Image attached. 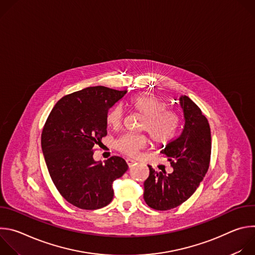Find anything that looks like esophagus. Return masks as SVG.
<instances>
[{"label":"esophagus","mask_w":255,"mask_h":255,"mask_svg":"<svg viewBox=\"0 0 255 255\" xmlns=\"http://www.w3.org/2000/svg\"><path fill=\"white\" fill-rule=\"evenodd\" d=\"M126 162H127V164H128V166L129 167H131V166H133L134 165V163L136 162L135 160H133V159H130V158H127L126 159Z\"/></svg>","instance_id":"1"}]
</instances>
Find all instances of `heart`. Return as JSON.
<instances>
[{"label":"heart","mask_w":255,"mask_h":255,"mask_svg":"<svg viewBox=\"0 0 255 255\" xmlns=\"http://www.w3.org/2000/svg\"><path fill=\"white\" fill-rule=\"evenodd\" d=\"M130 106L135 111L143 115L140 129L147 131L151 139L157 144L169 142L176 130V115L165 109V104L158 98L141 94L130 100ZM124 119V110L120 105L113 107L107 114V124L113 129H118ZM147 136L143 133H125L115 141V147L127 156H135L146 146Z\"/></svg>","instance_id":"heart-1"}]
</instances>
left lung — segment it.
<instances>
[{
  "label": "left lung",
  "mask_w": 255,
  "mask_h": 255,
  "mask_svg": "<svg viewBox=\"0 0 255 255\" xmlns=\"http://www.w3.org/2000/svg\"><path fill=\"white\" fill-rule=\"evenodd\" d=\"M178 102L184 115L183 128L160 151L170 162L172 172H157L148 165L149 176L144 181V201L158 211L186 202L199 188L210 163L211 130L207 118L189 97L180 96Z\"/></svg>",
  "instance_id": "obj_1"
}]
</instances>
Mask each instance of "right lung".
<instances>
[{"mask_svg": "<svg viewBox=\"0 0 255 255\" xmlns=\"http://www.w3.org/2000/svg\"><path fill=\"white\" fill-rule=\"evenodd\" d=\"M127 94L102 86L61 98L53 107L41 135L44 159L60 195L70 204L97 210L111 203L113 181L128 165L120 156L105 163L93 157L94 147L107 135V114Z\"/></svg>", "mask_w": 255, "mask_h": 255, "instance_id": "1", "label": "right lung"}]
</instances>
